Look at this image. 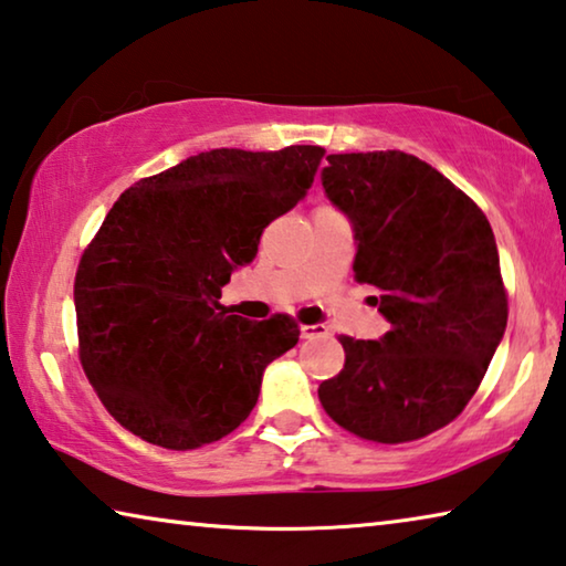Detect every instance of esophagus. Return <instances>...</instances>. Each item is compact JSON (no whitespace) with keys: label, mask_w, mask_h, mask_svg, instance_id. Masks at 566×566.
<instances>
[{"label":"esophagus","mask_w":566,"mask_h":566,"mask_svg":"<svg viewBox=\"0 0 566 566\" xmlns=\"http://www.w3.org/2000/svg\"><path fill=\"white\" fill-rule=\"evenodd\" d=\"M300 329H302V337H304V339L327 335V327H325V325H302Z\"/></svg>","instance_id":"1"}]
</instances>
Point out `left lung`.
Returning a JSON list of instances; mask_svg holds the SVG:
<instances>
[{
  "label": "left lung",
  "instance_id": "1",
  "mask_svg": "<svg viewBox=\"0 0 566 566\" xmlns=\"http://www.w3.org/2000/svg\"><path fill=\"white\" fill-rule=\"evenodd\" d=\"M322 188L355 234V280L390 329L339 337L345 367L319 385L349 433L406 443L443 428L473 398L506 329L499 249L483 211L443 174L400 150L332 154Z\"/></svg>",
  "mask_w": 566,
  "mask_h": 566
}]
</instances>
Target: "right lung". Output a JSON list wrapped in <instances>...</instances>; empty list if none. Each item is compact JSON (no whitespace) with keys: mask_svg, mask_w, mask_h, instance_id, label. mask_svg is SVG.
Instances as JSON below:
<instances>
[{"mask_svg":"<svg viewBox=\"0 0 566 566\" xmlns=\"http://www.w3.org/2000/svg\"><path fill=\"white\" fill-rule=\"evenodd\" d=\"M325 148H217L143 178L80 259V360L107 412L143 441L186 451L249 418L266 365L297 322H249L219 302L254 262L266 223L292 211Z\"/></svg>","mask_w":566,"mask_h":566,"instance_id":"add662e5","label":"right lung"}]
</instances>
